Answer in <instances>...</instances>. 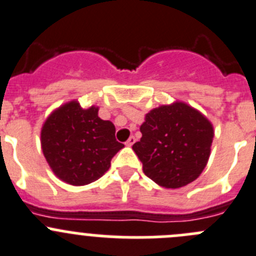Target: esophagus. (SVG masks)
<instances>
[{
  "instance_id": "1",
  "label": "esophagus",
  "mask_w": 256,
  "mask_h": 256,
  "mask_svg": "<svg viewBox=\"0 0 256 256\" xmlns=\"http://www.w3.org/2000/svg\"><path fill=\"white\" fill-rule=\"evenodd\" d=\"M134 142H136V138L133 137V136H130V140H126V146H128V147H130V146L134 144Z\"/></svg>"
}]
</instances>
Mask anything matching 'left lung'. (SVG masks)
<instances>
[{
    "label": "left lung",
    "mask_w": 256,
    "mask_h": 256,
    "mask_svg": "<svg viewBox=\"0 0 256 256\" xmlns=\"http://www.w3.org/2000/svg\"><path fill=\"white\" fill-rule=\"evenodd\" d=\"M133 150L143 172L164 188H180L201 174L210 158L212 123L194 106L174 102L146 114Z\"/></svg>",
    "instance_id": "1"
}]
</instances>
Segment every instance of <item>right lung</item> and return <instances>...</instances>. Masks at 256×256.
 <instances>
[{
	"mask_svg": "<svg viewBox=\"0 0 256 256\" xmlns=\"http://www.w3.org/2000/svg\"><path fill=\"white\" fill-rule=\"evenodd\" d=\"M99 108L84 109L72 100L56 108L41 128V148L58 178L84 186L100 178L124 144L116 140V126L98 116Z\"/></svg>",
	"mask_w": 256,
	"mask_h": 256,
	"instance_id": "add662e5",
	"label": "right lung"
}]
</instances>
